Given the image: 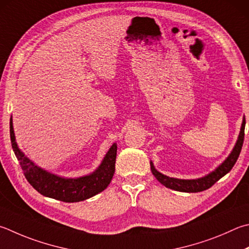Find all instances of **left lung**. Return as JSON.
Here are the masks:
<instances>
[{
  "mask_svg": "<svg viewBox=\"0 0 249 249\" xmlns=\"http://www.w3.org/2000/svg\"><path fill=\"white\" fill-rule=\"evenodd\" d=\"M245 124L246 122H245V119H244L242 123L241 132H239V135H238V139L236 143H235L232 152L230 153V156L224 160L222 164L219 165L218 168H216L214 171H212L211 173L203 176V178H197V179H179V178H169V176L158 172L155 169V166H153L152 162H150V168H151L152 174L155 175V178L159 180L162 185H164V186L168 188L174 189V191H178L183 193H198V192L206 191V189L210 188L214 183L218 182L221 178H223L225 174H228L229 172L232 170L235 162L237 161L239 153H241V150H242L243 142H244Z\"/></svg>",
  "mask_w": 249,
  "mask_h": 249,
  "instance_id": "1",
  "label": "left lung"
}]
</instances>
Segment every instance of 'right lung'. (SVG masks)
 I'll use <instances>...</instances> for the list:
<instances>
[{"label": "right lung", "instance_id": "obj_1", "mask_svg": "<svg viewBox=\"0 0 249 249\" xmlns=\"http://www.w3.org/2000/svg\"><path fill=\"white\" fill-rule=\"evenodd\" d=\"M10 134L12 148L17 159L19 160L25 178L36 191L46 197L64 202L83 201L105 191L114 175L116 143L112 144L100 166L91 174L77 178H65L39 168L20 151L15 140L12 117L10 122Z\"/></svg>", "mask_w": 249, "mask_h": 249}]
</instances>
